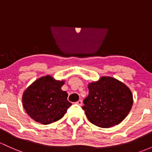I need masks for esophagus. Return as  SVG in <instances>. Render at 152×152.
<instances>
[{"label": "esophagus", "mask_w": 152, "mask_h": 152, "mask_svg": "<svg viewBox=\"0 0 152 152\" xmlns=\"http://www.w3.org/2000/svg\"><path fill=\"white\" fill-rule=\"evenodd\" d=\"M76 103H77L78 105H82V100H78V101L76 102Z\"/></svg>", "instance_id": "1"}]
</instances>
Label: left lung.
Here are the masks:
<instances>
[{
    "label": "left lung",
    "instance_id": "left-lung-1",
    "mask_svg": "<svg viewBox=\"0 0 152 152\" xmlns=\"http://www.w3.org/2000/svg\"><path fill=\"white\" fill-rule=\"evenodd\" d=\"M88 89L82 109L89 122L97 127L108 128L119 124L132 108L130 89L114 78L102 76L98 81L89 83Z\"/></svg>",
    "mask_w": 152,
    "mask_h": 152
}]
</instances>
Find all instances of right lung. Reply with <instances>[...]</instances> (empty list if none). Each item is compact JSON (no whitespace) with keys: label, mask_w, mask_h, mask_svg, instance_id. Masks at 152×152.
I'll return each mask as SVG.
<instances>
[{"label":"right lung","mask_w":152,"mask_h":152,"mask_svg":"<svg viewBox=\"0 0 152 152\" xmlns=\"http://www.w3.org/2000/svg\"><path fill=\"white\" fill-rule=\"evenodd\" d=\"M64 83L47 75L38 79L25 89L22 105L31 119L49 124L63 117L71 105L67 100V92L61 89Z\"/></svg>","instance_id":"right-lung-1"}]
</instances>
